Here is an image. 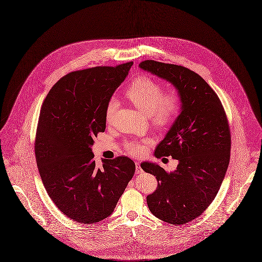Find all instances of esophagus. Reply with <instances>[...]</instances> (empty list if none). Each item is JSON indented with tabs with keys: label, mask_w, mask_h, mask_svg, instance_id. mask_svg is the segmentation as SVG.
<instances>
[{
	"label": "esophagus",
	"mask_w": 262,
	"mask_h": 262,
	"mask_svg": "<svg viewBox=\"0 0 262 262\" xmlns=\"http://www.w3.org/2000/svg\"><path fill=\"white\" fill-rule=\"evenodd\" d=\"M142 172H143V170H142V168L141 167V163L139 161H137L136 162V173L137 174H141Z\"/></svg>",
	"instance_id": "esophagus-1"
}]
</instances>
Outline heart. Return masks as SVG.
Returning a JSON list of instances; mask_svg holds the SVG:
<instances>
[{"instance_id": "b5f03b06", "label": "heart", "mask_w": 262, "mask_h": 262, "mask_svg": "<svg viewBox=\"0 0 262 262\" xmlns=\"http://www.w3.org/2000/svg\"><path fill=\"white\" fill-rule=\"evenodd\" d=\"M126 98L144 115L149 117L152 125L159 129L169 126L176 121L182 110V101L177 91L164 93V88L147 76H141L133 81L125 91ZM118 102L112 99L105 107V121L111 122L116 113ZM149 141L125 142V149L133 156L142 155Z\"/></svg>"}]
</instances>
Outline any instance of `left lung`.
<instances>
[{
  "instance_id": "obj_1",
  "label": "left lung",
  "mask_w": 262,
  "mask_h": 262,
  "mask_svg": "<svg viewBox=\"0 0 262 262\" xmlns=\"http://www.w3.org/2000/svg\"><path fill=\"white\" fill-rule=\"evenodd\" d=\"M140 68L173 84L182 101L179 118L155 151L158 159L178 160L177 169L167 172L147 161L141 166L159 182L146 196L150 212L172 225L184 224L202 215L221 188L230 159L229 124L220 98L193 71L152 60Z\"/></svg>"
}]
</instances>
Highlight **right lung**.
<instances>
[{
	"label": "right lung",
	"mask_w": 262,
	"mask_h": 262,
	"mask_svg": "<svg viewBox=\"0 0 262 262\" xmlns=\"http://www.w3.org/2000/svg\"><path fill=\"white\" fill-rule=\"evenodd\" d=\"M133 61L72 72L57 81L40 107L35 154L43 186L60 211L79 223L110 216L136 164L126 157L102 160L94 138L105 129V107L128 75Z\"/></svg>",
	"instance_id": "right-lung-1"
}]
</instances>
